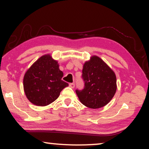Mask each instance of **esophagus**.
Listing matches in <instances>:
<instances>
[{
    "mask_svg": "<svg viewBox=\"0 0 149 149\" xmlns=\"http://www.w3.org/2000/svg\"><path fill=\"white\" fill-rule=\"evenodd\" d=\"M69 86H70L71 88H74V86H75V84L74 83H70V84H69Z\"/></svg>",
    "mask_w": 149,
    "mask_h": 149,
    "instance_id": "obj_1",
    "label": "esophagus"
}]
</instances>
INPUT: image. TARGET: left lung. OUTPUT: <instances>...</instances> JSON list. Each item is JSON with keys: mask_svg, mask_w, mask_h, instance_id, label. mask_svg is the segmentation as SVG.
I'll return each mask as SVG.
<instances>
[{"mask_svg": "<svg viewBox=\"0 0 149 149\" xmlns=\"http://www.w3.org/2000/svg\"><path fill=\"white\" fill-rule=\"evenodd\" d=\"M83 89H76L81 102L85 107L95 109L104 107L117 90L115 72L97 56H92L83 65Z\"/></svg>", "mask_w": 149, "mask_h": 149, "instance_id": "left-lung-1", "label": "left lung"}]
</instances>
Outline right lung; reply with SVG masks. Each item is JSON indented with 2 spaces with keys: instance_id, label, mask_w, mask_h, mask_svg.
Returning <instances> with one entry per match:
<instances>
[{
  "instance_id": "obj_1",
  "label": "right lung",
  "mask_w": 149,
  "mask_h": 149,
  "mask_svg": "<svg viewBox=\"0 0 149 149\" xmlns=\"http://www.w3.org/2000/svg\"><path fill=\"white\" fill-rule=\"evenodd\" d=\"M63 72L58 62L50 55L36 61L24 77V89L27 98L36 106H47L56 100L68 83L62 80Z\"/></svg>"
}]
</instances>
